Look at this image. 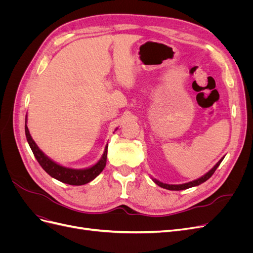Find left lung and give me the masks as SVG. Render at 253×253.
<instances>
[{"mask_svg":"<svg viewBox=\"0 0 253 253\" xmlns=\"http://www.w3.org/2000/svg\"><path fill=\"white\" fill-rule=\"evenodd\" d=\"M223 159H224V157L221 158V159L219 160V162H218L215 166H214L208 173L205 174V175L203 176V177L198 178V179H196V180H193V181L187 182V183H182V185H167V183L160 182V181H158V180H156V179H153V180H154V182L156 183V185H158L159 187H162V188H164V189H168V190H172V191H179V190H185V189L192 188V187L201 185V183L205 182L206 180H208V179L211 177V176L213 175V173L215 172V170L217 169V167L220 165V163L223 162Z\"/></svg>","mask_w":253,"mask_h":253,"instance_id":"1","label":"left lung"}]
</instances>
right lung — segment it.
Segmentation results:
<instances>
[{
  "instance_id": "obj_1",
  "label": "right lung",
  "mask_w": 253,
  "mask_h": 253,
  "mask_svg": "<svg viewBox=\"0 0 253 253\" xmlns=\"http://www.w3.org/2000/svg\"><path fill=\"white\" fill-rule=\"evenodd\" d=\"M25 135H26V138L30 149H32L36 159L38 160V163H39L40 166L43 168V170L47 174H49L51 177L60 180L61 182L68 183V185H72V186L85 185V183L95 179L97 176L102 172V170L104 169V167L106 165L108 145L105 147L102 158L99 160L95 166L90 167L85 170H75V169H70V168H65L60 165H57L47 156L44 155V153L37 147L36 142L33 140L32 136H30L28 127L26 126V121H25Z\"/></svg>"
}]
</instances>
